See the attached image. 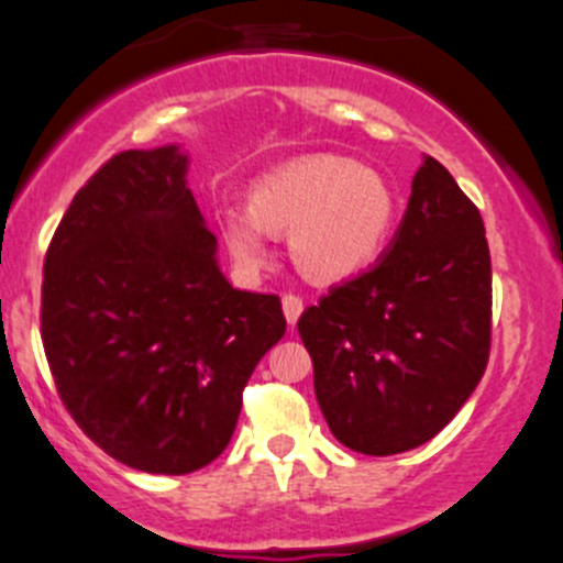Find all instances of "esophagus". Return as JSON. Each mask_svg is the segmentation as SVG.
Listing matches in <instances>:
<instances>
[{
  "mask_svg": "<svg viewBox=\"0 0 563 563\" xmlns=\"http://www.w3.org/2000/svg\"><path fill=\"white\" fill-rule=\"evenodd\" d=\"M282 309H284V317H287L289 325H295V322H298V317H300V311H303V298H300V295H295V292H287L282 298Z\"/></svg>",
  "mask_w": 563,
  "mask_h": 563,
  "instance_id": "obj_1",
  "label": "esophagus"
}]
</instances>
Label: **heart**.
Here are the masks:
<instances>
[{
    "instance_id": "heart-1",
    "label": "heart",
    "mask_w": 563,
    "mask_h": 563,
    "mask_svg": "<svg viewBox=\"0 0 563 563\" xmlns=\"http://www.w3.org/2000/svg\"><path fill=\"white\" fill-rule=\"evenodd\" d=\"M394 213L397 199L380 172L309 155L260 177L249 205H224L219 227L246 271L271 265L276 232H292L295 265L314 282H342L375 263Z\"/></svg>"
}]
</instances>
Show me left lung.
Instances as JSON below:
<instances>
[{
  "label": "left lung",
  "instance_id": "1",
  "mask_svg": "<svg viewBox=\"0 0 563 563\" xmlns=\"http://www.w3.org/2000/svg\"><path fill=\"white\" fill-rule=\"evenodd\" d=\"M489 320L482 213L424 155L377 263L333 284L298 320L333 438L372 457L435 438L487 369Z\"/></svg>",
  "mask_w": 563,
  "mask_h": 563
}]
</instances>
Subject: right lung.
<instances>
[{"instance_id":"obj_1","label":"right lung","mask_w":563,"mask_h":563,"mask_svg":"<svg viewBox=\"0 0 563 563\" xmlns=\"http://www.w3.org/2000/svg\"><path fill=\"white\" fill-rule=\"evenodd\" d=\"M169 144L125 150L65 210L43 263L41 336L95 446L180 476L230 443L254 366L287 331L279 295L243 292Z\"/></svg>"}]
</instances>
